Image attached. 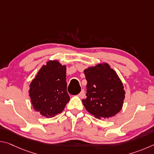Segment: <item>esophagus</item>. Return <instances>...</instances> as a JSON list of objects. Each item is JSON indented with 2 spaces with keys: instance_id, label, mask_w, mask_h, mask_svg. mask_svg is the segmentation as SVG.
Instances as JSON below:
<instances>
[{
  "instance_id": "1",
  "label": "esophagus",
  "mask_w": 154,
  "mask_h": 154,
  "mask_svg": "<svg viewBox=\"0 0 154 154\" xmlns=\"http://www.w3.org/2000/svg\"><path fill=\"white\" fill-rule=\"evenodd\" d=\"M79 97L80 98H83L85 97V91H84V90H82V91H81V92L79 94Z\"/></svg>"
}]
</instances>
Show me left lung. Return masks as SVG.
I'll use <instances>...</instances> for the list:
<instances>
[{
  "label": "left lung",
  "instance_id": "1",
  "mask_svg": "<svg viewBox=\"0 0 154 154\" xmlns=\"http://www.w3.org/2000/svg\"><path fill=\"white\" fill-rule=\"evenodd\" d=\"M87 80L86 110L96 118H109L121 111L125 90L118 74L107 63L98 64L84 70Z\"/></svg>",
  "mask_w": 154,
  "mask_h": 154
}]
</instances>
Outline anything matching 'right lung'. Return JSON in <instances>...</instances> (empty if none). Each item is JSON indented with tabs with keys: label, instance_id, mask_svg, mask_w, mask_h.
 <instances>
[{
	"label": "right lung",
	"instance_id": "add662e5",
	"mask_svg": "<svg viewBox=\"0 0 154 154\" xmlns=\"http://www.w3.org/2000/svg\"><path fill=\"white\" fill-rule=\"evenodd\" d=\"M66 66L58 60L43 65L30 84L29 96L34 109L45 118L60 113L70 100L67 92Z\"/></svg>",
	"mask_w": 154,
	"mask_h": 154
}]
</instances>
